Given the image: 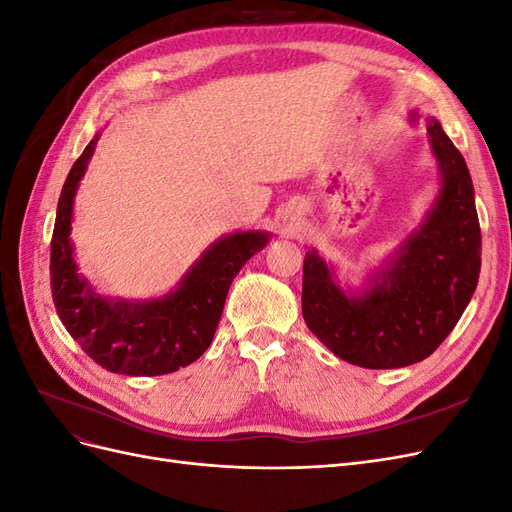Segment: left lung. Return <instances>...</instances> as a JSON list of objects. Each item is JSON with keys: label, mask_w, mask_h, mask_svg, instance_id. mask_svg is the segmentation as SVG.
Instances as JSON below:
<instances>
[{"label": "left lung", "mask_w": 512, "mask_h": 512, "mask_svg": "<svg viewBox=\"0 0 512 512\" xmlns=\"http://www.w3.org/2000/svg\"><path fill=\"white\" fill-rule=\"evenodd\" d=\"M418 121V113H410ZM440 194L421 228L369 288L344 292L316 250L303 260V318L335 356L367 369H395L427 359L455 329L480 273V226L466 160L440 126L427 119Z\"/></svg>", "instance_id": "obj_1"}]
</instances>
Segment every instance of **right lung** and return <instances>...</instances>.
I'll use <instances>...</instances> for the list:
<instances>
[{
	"instance_id": "obj_1",
	"label": "right lung",
	"mask_w": 512,
	"mask_h": 512,
	"mask_svg": "<svg viewBox=\"0 0 512 512\" xmlns=\"http://www.w3.org/2000/svg\"><path fill=\"white\" fill-rule=\"evenodd\" d=\"M98 136L70 168L57 203L51 239V290L59 320L100 367L126 376H164L203 354L218 329L228 288L269 241L245 230L215 241L179 286L151 301L104 299L87 284L72 256V207Z\"/></svg>"
}]
</instances>
